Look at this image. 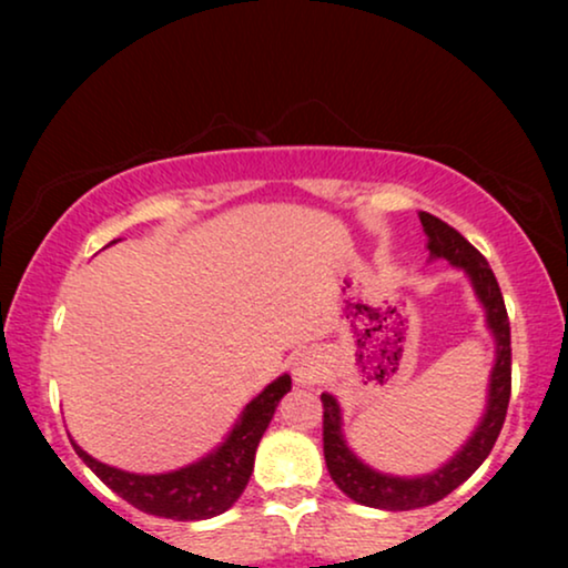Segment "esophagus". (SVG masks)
I'll list each match as a JSON object with an SVG mask.
<instances>
[{"label": "esophagus", "mask_w": 568, "mask_h": 568, "mask_svg": "<svg viewBox=\"0 0 568 568\" xmlns=\"http://www.w3.org/2000/svg\"><path fill=\"white\" fill-rule=\"evenodd\" d=\"M321 379V367H317L315 359L310 356H302V359L294 362V383L297 385H315Z\"/></svg>", "instance_id": "obj_1"}]
</instances>
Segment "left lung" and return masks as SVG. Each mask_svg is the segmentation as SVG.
<instances>
[{
    "label": "left lung",
    "instance_id": "1",
    "mask_svg": "<svg viewBox=\"0 0 568 568\" xmlns=\"http://www.w3.org/2000/svg\"><path fill=\"white\" fill-rule=\"evenodd\" d=\"M418 220H422L429 258L449 261L455 268H463L465 274H468L473 290H476L480 305L486 310L488 328H491L496 338V362L491 369V383H488L486 414L480 416L476 432L470 434V439L465 442L463 449L453 457V460L445 463L434 473H426V476L416 478L387 476V473H377L372 470L369 465H364L346 445L344 432H341V408L336 398L328 393L321 395L323 455L333 484L356 504L390 511L429 507V504L453 494L463 480H468L494 449V442L499 437L504 418H507L511 393L509 317L507 307H504L499 282H496L491 266H488L484 255H480L460 232L449 227L447 222H442L439 216H434L429 212H418Z\"/></svg>",
    "mask_w": 568,
    "mask_h": 568
}]
</instances>
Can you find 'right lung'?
<instances>
[{
  "label": "right lung",
  "instance_id": "obj_1",
  "mask_svg": "<svg viewBox=\"0 0 568 568\" xmlns=\"http://www.w3.org/2000/svg\"><path fill=\"white\" fill-rule=\"evenodd\" d=\"M290 390L292 377H276L268 387H263L258 398L247 403L235 426H232V432L227 434V439L214 453L173 473H158V476L126 473L95 460L77 442H72V445L74 453L82 457V463L108 488H113L121 499H126L131 507L154 517L181 519V523L209 519L227 511L240 499V494L245 491L253 473L258 442L263 432L268 429L271 418H274L278 400Z\"/></svg>",
  "mask_w": 568,
  "mask_h": 568
}]
</instances>
